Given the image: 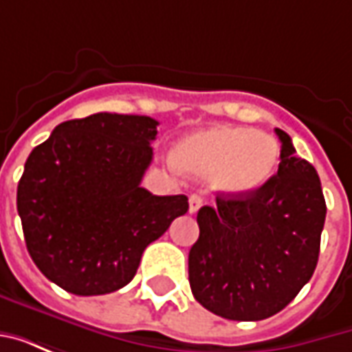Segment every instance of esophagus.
I'll use <instances>...</instances> for the list:
<instances>
[{"label":"esophagus","mask_w":352,"mask_h":352,"mask_svg":"<svg viewBox=\"0 0 352 352\" xmlns=\"http://www.w3.org/2000/svg\"><path fill=\"white\" fill-rule=\"evenodd\" d=\"M201 206H204V199L199 198L198 194H192L190 198H188V211H190L192 214L198 213Z\"/></svg>","instance_id":"1"}]
</instances>
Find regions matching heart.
Segmentation results:
<instances>
[{
	"label": "heart",
	"instance_id": "1",
	"mask_svg": "<svg viewBox=\"0 0 352 352\" xmlns=\"http://www.w3.org/2000/svg\"><path fill=\"white\" fill-rule=\"evenodd\" d=\"M173 160L184 173L209 179L213 190L247 196L272 179L279 145L265 131L217 124L186 135L175 146Z\"/></svg>",
	"mask_w": 352,
	"mask_h": 352
}]
</instances>
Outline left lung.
<instances>
[{
  "label": "left lung",
  "mask_w": 352,
  "mask_h": 352,
  "mask_svg": "<svg viewBox=\"0 0 352 352\" xmlns=\"http://www.w3.org/2000/svg\"><path fill=\"white\" fill-rule=\"evenodd\" d=\"M280 162L260 190L217 194L198 211L188 280L206 309L228 320H262L285 309L318 262L326 201L317 169L298 158L287 131Z\"/></svg>",
  "instance_id": "8db88e82"
}]
</instances>
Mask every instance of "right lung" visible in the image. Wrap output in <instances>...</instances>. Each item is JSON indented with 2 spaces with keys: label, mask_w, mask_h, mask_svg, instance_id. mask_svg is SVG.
Segmentation results:
<instances>
[{
  "label": "right lung",
  "mask_w": 352,
  "mask_h": 352,
  "mask_svg": "<svg viewBox=\"0 0 352 352\" xmlns=\"http://www.w3.org/2000/svg\"><path fill=\"white\" fill-rule=\"evenodd\" d=\"M158 122L96 113L58 124L28 156L16 190L24 239L41 273L67 292L126 287L146 245L188 211V198L141 186Z\"/></svg>",
  "instance_id": "right-lung-1"
}]
</instances>
